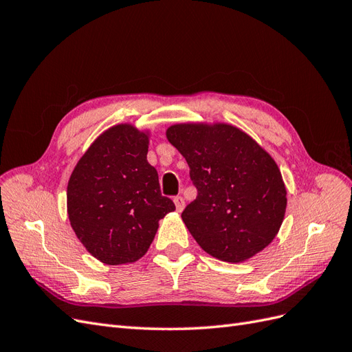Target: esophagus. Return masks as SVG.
<instances>
[{"instance_id": "obj_1", "label": "esophagus", "mask_w": 352, "mask_h": 352, "mask_svg": "<svg viewBox=\"0 0 352 352\" xmlns=\"http://www.w3.org/2000/svg\"><path fill=\"white\" fill-rule=\"evenodd\" d=\"M175 206H176V210L180 212L182 211L184 208H185V199H184V197H180V195H177V197H175Z\"/></svg>"}]
</instances>
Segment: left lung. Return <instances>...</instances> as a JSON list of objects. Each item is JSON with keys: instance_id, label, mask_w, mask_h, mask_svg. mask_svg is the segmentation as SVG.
Instances as JSON below:
<instances>
[{"instance_id": "1", "label": "left lung", "mask_w": 352, "mask_h": 352, "mask_svg": "<svg viewBox=\"0 0 352 352\" xmlns=\"http://www.w3.org/2000/svg\"><path fill=\"white\" fill-rule=\"evenodd\" d=\"M166 136L198 189L182 220L199 247L226 263H243L269 247L287 202L273 157L228 123H176Z\"/></svg>"}]
</instances>
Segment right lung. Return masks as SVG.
<instances>
[{
  "label": "right lung",
  "instance_id": "add662e5",
  "mask_svg": "<svg viewBox=\"0 0 352 352\" xmlns=\"http://www.w3.org/2000/svg\"><path fill=\"white\" fill-rule=\"evenodd\" d=\"M150 131L131 123L109 127L74 166L67 184V216L87 251L109 265L135 263L146 254L158 221L175 211L160 192L148 163Z\"/></svg>",
  "mask_w": 352,
  "mask_h": 352
}]
</instances>
